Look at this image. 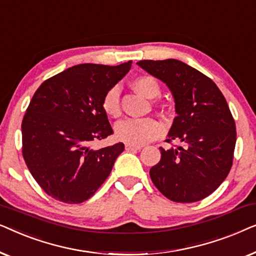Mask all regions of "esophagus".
<instances>
[{"instance_id": "esophagus-1", "label": "esophagus", "mask_w": 256, "mask_h": 256, "mask_svg": "<svg viewBox=\"0 0 256 256\" xmlns=\"http://www.w3.org/2000/svg\"><path fill=\"white\" fill-rule=\"evenodd\" d=\"M126 149L130 150V152H136V150H141L142 146H134V144H126Z\"/></svg>"}]
</instances>
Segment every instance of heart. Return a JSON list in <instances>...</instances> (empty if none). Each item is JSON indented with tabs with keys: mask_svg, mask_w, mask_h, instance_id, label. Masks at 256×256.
<instances>
[{
	"mask_svg": "<svg viewBox=\"0 0 256 256\" xmlns=\"http://www.w3.org/2000/svg\"><path fill=\"white\" fill-rule=\"evenodd\" d=\"M135 90L149 99L158 96L160 86L152 76H141L132 82ZM102 108L108 116L118 118L121 114L120 88L113 86L107 90L102 99ZM164 126L160 121L152 118H127L118 122L115 127L116 138L128 144L142 146L163 134Z\"/></svg>",
	"mask_w": 256,
	"mask_h": 256,
	"instance_id": "heart-1",
	"label": "heart"
}]
</instances>
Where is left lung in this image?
<instances>
[{
  "label": "left lung",
  "instance_id": "1",
  "mask_svg": "<svg viewBox=\"0 0 256 256\" xmlns=\"http://www.w3.org/2000/svg\"><path fill=\"white\" fill-rule=\"evenodd\" d=\"M138 66L162 80L172 93L177 116L160 160L150 169L160 194L177 202L208 197L225 180L233 163L236 122L225 96L208 76L177 59L140 60Z\"/></svg>",
  "mask_w": 256,
  "mask_h": 256
}]
</instances>
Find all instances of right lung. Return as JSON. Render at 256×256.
I'll return each instance as SVG.
<instances>
[{"label":"right lung","mask_w":256,"mask_h":256,"mask_svg":"<svg viewBox=\"0 0 256 256\" xmlns=\"http://www.w3.org/2000/svg\"><path fill=\"white\" fill-rule=\"evenodd\" d=\"M118 66L80 64L42 84L22 121V152L40 186L56 200L79 204L96 194L124 150V143L94 150L113 134L104 96L127 74Z\"/></svg>","instance_id":"right-lung-1"}]
</instances>
